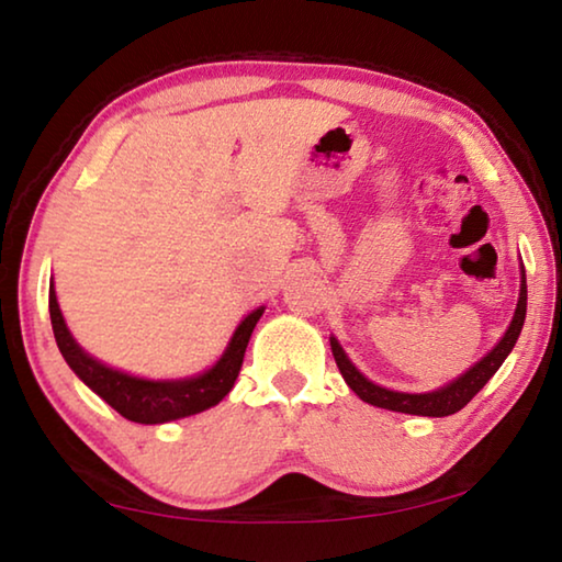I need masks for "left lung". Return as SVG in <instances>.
Segmentation results:
<instances>
[{
	"instance_id": "left-lung-1",
	"label": "left lung",
	"mask_w": 562,
	"mask_h": 562,
	"mask_svg": "<svg viewBox=\"0 0 562 562\" xmlns=\"http://www.w3.org/2000/svg\"><path fill=\"white\" fill-rule=\"evenodd\" d=\"M526 302H528V290H526V278H522L520 284V297H518V307L516 315H513V322L506 335L493 347L486 357H483L479 364L471 367L463 376L456 379L449 386L439 389V392H429V394H402V392H389L384 386H376L374 382L359 372V369L351 364L347 359L345 349L339 347V341L331 337V355H335V361L339 367L341 376L349 384L351 392H355L361 402L379 406V408H389V412H402V414H416V416H449L461 412V408L471 402V398L486 386L488 379L498 372V367L506 361L510 355V349L516 347V339L522 329V322H526Z\"/></svg>"
}]
</instances>
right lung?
Masks as SVG:
<instances>
[{
	"mask_svg": "<svg viewBox=\"0 0 562 562\" xmlns=\"http://www.w3.org/2000/svg\"><path fill=\"white\" fill-rule=\"evenodd\" d=\"M262 307L255 310L240 322V327L235 329L225 355L213 369H207L205 374L183 379V382H148V379L128 376L106 364H101V361L89 357L87 351L76 345L69 329L64 325L54 284H49L52 329L66 364L74 369V374L79 376L91 392H97L103 402L116 408L123 418L136 424H166L173 422V418L205 412V408L223 402V396H227L237 374H240L247 341H250L252 329L262 317Z\"/></svg>",
	"mask_w": 562,
	"mask_h": 562,
	"instance_id": "right-lung-1",
	"label": "right lung"
}]
</instances>
